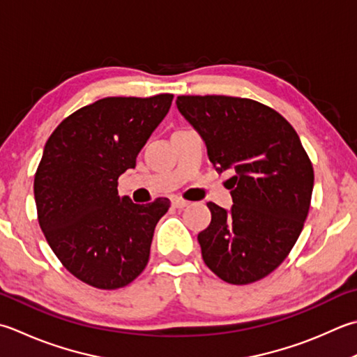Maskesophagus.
I'll return each mask as SVG.
<instances>
[{
	"label": "esophagus",
	"mask_w": 357,
	"mask_h": 357,
	"mask_svg": "<svg viewBox=\"0 0 357 357\" xmlns=\"http://www.w3.org/2000/svg\"><path fill=\"white\" fill-rule=\"evenodd\" d=\"M188 204H190V202L183 199V198H178V197L172 198V206H173L174 208H184V207H187Z\"/></svg>",
	"instance_id": "34e87169"
}]
</instances>
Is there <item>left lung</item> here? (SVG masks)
<instances>
[{
    "instance_id": "8db88e82",
    "label": "left lung",
    "mask_w": 357,
    "mask_h": 357,
    "mask_svg": "<svg viewBox=\"0 0 357 357\" xmlns=\"http://www.w3.org/2000/svg\"><path fill=\"white\" fill-rule=\"evenodd\" d=\"M179 113L198 131L234 206L208 202L198 234L202 260L221 280L254 283L282 264L308 216L312 164L291 123L266 105L229 96H179Z\"/></svg>"
}]
</instances>
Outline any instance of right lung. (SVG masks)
<instances>
[{"mask_svg": "<svg viewBox=\"0 0 357 357\" xmlns=\"http://www.w3.org/2000/svg\"><path fill=\"white\" fill-rule=\"evenodd\" d=\"M173 94L107 97L66 117L45 145L35 173L38 222L74 277L99 289L127 286L145 269L167 198L135 204L117 179L167 116Z\"/></svg>", "mask_w": 357, "mask_h": 357, "instance_id": "right-lung-1", "label": "right lung"}]
</instances>
